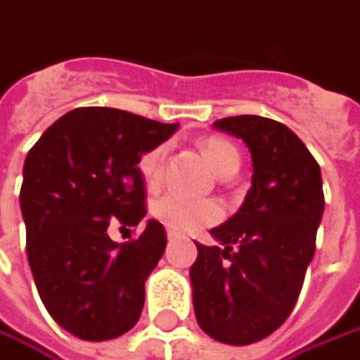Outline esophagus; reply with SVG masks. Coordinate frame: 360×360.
I'll return each instance as SVG.
<instances>
[{
  "label": "esophagus",
  "instance_id": "1",
  "mask_svg": "<svg viewBox=\"0 0 360 360\" xmlns=\"http://www.w3.org/2000/svg\"><path fill=\"white\" fill-rule=\"evenodd\" d=\"M167 238H169V240H175V238H177V234H175V232H169V234H167Z\"/></svg>",
  "mask_w": 360,
  "mask_h": 360
}]
</instances>
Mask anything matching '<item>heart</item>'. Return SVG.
<instances>
[{"label":"heart","instance_id":"1","mask_svg":"<svg viewBox=\"0 0 360 360\" xmlns=\"http://www.w3.org/2000/svg\"><path fill=\"white\" fill-rule=\"evenodd\" d=\"M201 153L218 177L236 173L240 167V155L236 146L224 138H205L201 142ZM165 157H167L165 146H155L140 157L138 169L148 187H157L160 183ZM222 214V205L216 200H207V198H183L179 193H167L153 203V216L167 230L175 234L198 232L210 224L218 222Z\"/></svg>","mask_w":360,"mask_h":360}]
</instances>
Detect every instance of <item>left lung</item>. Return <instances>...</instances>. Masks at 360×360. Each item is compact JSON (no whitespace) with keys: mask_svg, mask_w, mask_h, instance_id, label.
<instances>
[{"mask_svg":"<svg viewBox=\"0 0 360 360\" xmlns=\"http://www.w3.org/2000/svg\"><path fill=\"white\" fill-rule=\"evenodd\" d=\"M252 160L240 210L198 244L189 269L200 328L218 342L252 345L289 318L316 250L324 214L320 165L285 124L261 116L216 120Z\"/></svg>","mask_w":360,"mask_h":360,"instance_id":"obj_1","label":"left lung"}]
</instances>
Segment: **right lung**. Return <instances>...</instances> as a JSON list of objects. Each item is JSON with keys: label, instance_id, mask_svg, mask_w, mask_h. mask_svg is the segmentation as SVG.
Wrapping results in <instances>:
<instances>
[{"label": "right lung", "instance_id": "right-lung-1", "mask_svg": "<svg viewBox=\"0 0 360 360\" xmlns=\"http://www.w3.org/2000/svg\"><path fill=\"white\" fill-rule=\"evenodd\" d=\"M114 108H77L38 138L24 160L20 210L34 283L53 320L81 340H112L134 326L144 281L167 234L148 220L136 240L117 244L108 228L146 216L144 153L177 132Z\"/></svg>", "mask_w": 360, "mask_h": 360}]
</instances>
